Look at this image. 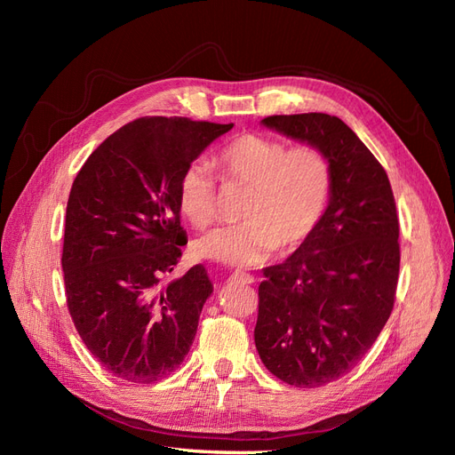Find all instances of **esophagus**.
<instances>
[{
	"mask_svg": "<svg viewBox=\"0 0 455 455\" xmlns=\"http://www.w3.org/2000/svg\"><path fill=\"white\" fill-rule=\"evenodd\" d=\"M231 279H235V281H243V283H254V277L251 273H244V271H233L231 273Z\"/></svg>",
	"mask_w": 455,
	"mask_h": 455,
	"instance_id": "obj_1",
	"label": "esophagus"
}]
</instances>
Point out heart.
Returning a JSON list of instances; mask_svg holds the SVG:
<instances>
[{"label":"heart","mask_w":455,"mask_h":455,"mask_svg":"<svg viewBox=\"0 0 455 455\" xmlns=\"http://www.w3.org/2000/svg\"><path fill=\"white\" fill-rule=\"evenodd\" d=\"M226 186L249 188L243 224L220 226L194 243L199 258L228 266H258L275 251H294L319 226L332 191V167L315 146L291 148L261 134H241L214 159ZM178 206L196 228L218 214L216 178L203 161L178 180Z\"/></svg>","instance_id":"1"}]
</instances>
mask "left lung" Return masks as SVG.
Returning a JSON list of instances; mask_svg holds the SVG:
<instances>
[{
	"label": "left lung",
	"mask_w": 455,
	"mask_h": 455,
	"mask_svg": "<svg viewBox=\"0 0 455 455\" xmlns=\"http://www.w3.org/2000/svg\"><path fill=\"white\" fill-rule=\"evenodd\" d=\"M261 125L324 151L332 191L319 226L258 286L254 341L288 385L321 387L374 346L395 304L401 266L389 178L346 123L328 114L271 116Z\"/></svg>",
	"instance_id": "1"
}]
</instances>
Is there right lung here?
<instances>
[{"label": "right lung", "mask_w": 455, "mask_h": 455, "mask_svg": "<svg viewBox=\"0 0 455 455\" xmlns=\"http://www.w3.org/2000/svg\"><path fill=\"white\" fill-rule=\"evenodd\" d=\"M229 125L142 117L96 148L66 206L62 271L72 321L114 376L154 383L182 364L212 294L197 264L161 286L182 256L178 180Z\"/></svg>", "instance_id": "right-lung-1"}]
</instances>
